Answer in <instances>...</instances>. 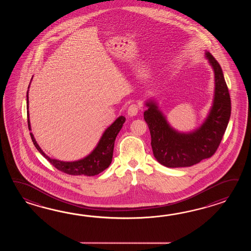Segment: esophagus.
Returning <instances> with one entry per match:
<instances>
[{
	"label": "esophagus",
	"instance_id": "obj_1",
	"mask_svg": "<svg viewBox=\"0 0 251 251\" xmlns=\"http://www.w3.org/2000/svg\"><path fill=\"white\" fill-rule=\"evenodd\" d=\"M138 110V105H136V104H132V105H130L129 107H128L127 115L129 117H134V116H136V115H137Z\"/></svg>",
	"mask_w": 251,
	"mask_h": 251
}]
</instances>
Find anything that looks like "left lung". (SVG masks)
I'll list each match as a JSON object with an SVG mask.
<instances>
[{"mask_svg":"<svg viewBox=\"0 0 251 251\" xmlns=\"http://www.w3.org/2000/svg\"><path fill=\"white\" fill-rule=\"evenodd\" d=\"M204 57L213 71L214 91L208 114L198 128L190 132L177 131L155 100L144 103L148 107L144 118L150 129L152 152L157 161L168 168L190 167L213 156L229 123L230 98L223 70L209 52L205 51Z\"/></svg>","mask_w":251,"mask_h":251,"instance_id":"8db88e82","label":"left lung"}]
</instances>
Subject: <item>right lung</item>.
Returning <instances> with one entry per match:
<instances>
[{"mask_svg": "<svg viewBox=\"0 0 251 251\" xmlns=\"http://www.w3.org/2000/svg\"><path fill=\"white\" fill-rule=\"evenodd\" d=\"M30 83H31V80H30ZM30 83L27 89H29ZM27 114L28 129L31 130L29 112H28V90L27 91ZM125 122H126V118L124 116L118 117L114 121V123L110 125L104 131V133H102L101 137L98 142L96 147L92 150L89 154L80 160H73V161H64V160L50 158L40 148L32 133H30V136L32 139L33 144L38 151L59 171H63L64 173H67L70 175H75V176H78V175L79 176L80 175L95 176L100 174L102 171H105L110 165L112 161L115 141L118 136V133L123 127Z\"/></svg>", "mask_w": 251, "mask_h": 251, "instance_id": "right-lung-1", "label": "right lung"}]
</instances>
